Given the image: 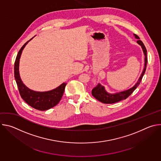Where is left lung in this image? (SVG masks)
Here are the masks:
<instances>
[{"instance_id": "obj_1", "label": "left lung", "mask_w": 161, "mask_h": 161, "mask_svg": "<svg viewBox=\"0 0 161 161\" xmlns=\"http://www.w3.org/2000/svg\"><path fill=\"white\" fill-rule=\"evenodd\" d=\"M134 37L136 39H137V43L140 44L143 50V53L145 55V66L143 69L142 73L141 74L140 77L139 78L138 80L135 83V85L130 88L128 90H125L124 91L119 92H117L114 94H111L108 92L106 90L104 86L101 85L100 83H99L95 88H94L92 90V96L98 101L100 102L104 103V104H113V103H115L117 102L120 101L122 100L125 99L127 98L132 92L134 90L137 88V86H138L142 80V78L145 73L146 71V68H147V50L145 47L144 44L143 42L140 40V37L137 36L136 34H134Z\"/></svg>"}]
</instances>
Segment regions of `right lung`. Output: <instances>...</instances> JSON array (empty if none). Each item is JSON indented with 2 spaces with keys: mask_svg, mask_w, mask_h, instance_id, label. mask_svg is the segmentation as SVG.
<instances>
[{
  "mask_svg": "<svg viewBox=\"0 0 161 161\" xmlns=\"http://www.w3.org/2000/svg\"><path fill=\"white\" fill-rule=\"evenodd\" d=\"M33 39H31L19 50L14 62V78L21 98L31 107L41 111L49 109L56 106L60 101L66 83H63L56 88L47 92H37L29 88L21 80L19 73V64L23 50L27 43Z\"/></svg>",
  "mask_w": 161,
  "mask_h": 161,
  "instance_id": "add662e5",
  "label": "right lung"
}]
</instances>
